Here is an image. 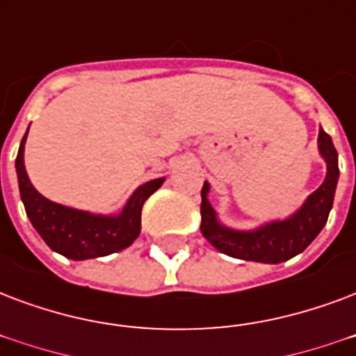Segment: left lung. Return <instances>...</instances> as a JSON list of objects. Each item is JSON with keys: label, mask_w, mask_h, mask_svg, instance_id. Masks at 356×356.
<instances>
[{"label": "left lung", "mask_w": 356, "mask_h": 356, "mask_svg": "<svg viewBox=\"0 0 356 356\" xmlns=\"http://www.w3.org/2000/svg\"><path fill=\"white\" fill-rule=\"evenodd\" d=\"M319 151L327 160V177L302 207L284 222H273L256 232H235L220 226L207 200L209 184L202 188V233L222 254L246 261L282 263L305 250L327 224L338 183V151L330 136L319 130Z\"/></svg>", "instance_id": "left-lung-1"}]
</instances>
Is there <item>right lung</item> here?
<instances>
[{
	"mask_svg": "<svg viewBox=\"0 0 356 356\" xmlns=\"http://www.w3.org/2000/svg\"><path fill=\"white\" fill-rule=\"evenodd\" d=\"M26 136L22 138L18 156H16L20 196L29 220L51 250L69 259L80 261V259L102 257L124 250L134 243L142 227L143 203L154 190L160 188L164 179L160 177L142 184L132 194L119 216H100V214L83 213V211L58 205L40 196L27 179L24 168Z\"/></svg>",
	"mask_w": 356,
	"mask_h": 356,
	"instance_id": "right-lung-1",
	"label": "right lung"
}]
</instances>
